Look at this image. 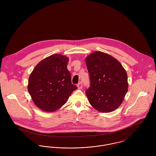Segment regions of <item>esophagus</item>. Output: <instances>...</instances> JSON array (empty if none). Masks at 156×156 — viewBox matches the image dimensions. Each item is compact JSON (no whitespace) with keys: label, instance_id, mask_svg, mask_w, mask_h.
<instances>
[{"label":"esophagus","instance_id":"34e87169","mask_svg":"<svg viewBox=\"0 0 156 156\" xmlns=\"http://www.w3.org/2000/svg\"><path fill=\"white\" fill-rule=\"evenodd\" d=\"M77 88L79 89H82V82H79L78 84H77Z\"/></svg>","mask_w":156,"mask_h":156}]
</instances>
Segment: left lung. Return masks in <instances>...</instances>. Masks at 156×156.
Returning a JSON list of instances; mask_svg holds the SVG:
<instances>
[{
	"label": "left lung",
	"mask_w": 156,
	"mask_h": 156,
	"mask_svg": "<svg viewBox=\"0 0 156 156\" xmlns=\"http://www.w3.org/2000/svg\"><path fill=\"white\" fill-rule=\"evenodd\" d=\"M90 87L85 93L90 105L101 112H110L122 103L128 90L127 73L109 54L95 51L85 59Z\"/></svg>",
	"instance_id": "obj_1"
}]
</instances>
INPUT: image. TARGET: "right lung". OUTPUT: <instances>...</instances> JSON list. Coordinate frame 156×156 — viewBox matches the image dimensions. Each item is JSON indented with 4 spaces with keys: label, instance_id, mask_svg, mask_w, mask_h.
Returning a JSON list of instances; mask_svg holds the SVG:
<instances>
[{
    "label": "right lung",
    "instance_id": "1",
    "mask_svg": "<svg viewBox=\"0 0 156 156\" xmlns=\"http://www.w3.org/2000/svg\"><path fill=\"white\" fill-rule=\"evenodd\" d=\"M68 62V58L65 56L53 55L40 61L31 73L28 92L35 105L41 110L59 109L77 88L71 83Z\"/></svg>",
    "mask_w": 156,
    "mask_h": 156
}]
</instances>
